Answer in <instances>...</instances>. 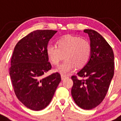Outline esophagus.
I'll list each match as a JSON object with an SVG mask.
<instances>
[{"label":"esophagus","instance_id":"esophagus-1","mask_svg":"<svg viewBox=\"0 0 121 121\" xmlns=\"http://www.w3.org/2000/svg\"><path fill=\"white\" fill-rule=\"evenodd\" d=\"M66 77H67L66 75H62H62H61V79H62V80H64V79H66Z\"/></svg>","mask_w":121,"mask_h":121}]
</instances>
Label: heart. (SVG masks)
I'll list each match as a JSON object with an SVG mask.
<instances>
[{
    "mask_svg": "<svg viewBox=\"0 0 121 121\" xmlns=\"http://www.w3.org/2000/svg\"><path fill=\"white\" fill-rule=\"evenodd\" d=\"M57 45L48 44L46 49V55L53 65H58L60 60L65 59L57 67L56 71L62 74H67L76 66H85L90 59L91 46L88 40L77 35H67L57 40Z\"/></svg>",
    "mask_w": 121,
    "mask_h": 121,
    "instance_id": "obj_1",
    "label": "heart"
}]
</instances>
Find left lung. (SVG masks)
<instances>
[{"label": "left lung", "mask_w": 121, "mask_h": 121, "mask_svg": "<svg viewBox=\"0 0 121 121\" xmlns=\"http://www.w3.org/2000/svg\"><path fill=\"white\" fill-rule=\"evenodd\" d=\"M84 32L89 35L91 54L77 75L71 77V95L79 107L91 110L102 103L109 89L114 75V55L112 47L99 33L92 30H84Z\"/></svg>", "instance_id": "obj_1"}]
</instances>
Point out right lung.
Segmentation results:
<instances>
[{"label": "right lung", "mask_w": 121, "mask_h": 121, "mask_svg": "<svg viewBox=\"0 0 121 121\" xmlns=\"http://www.w3.org/2000/svg\"><path fill=\"white\" fill-rule=\"evenodd\" d=\"M56 33L33 31L17 42L11 57L9 75L15 93L24 105L34 111L50 104L61 81L58 72L42 77L52 68L46 49Z\"/></svg>", "instance_id": "1"}]
</instances>
